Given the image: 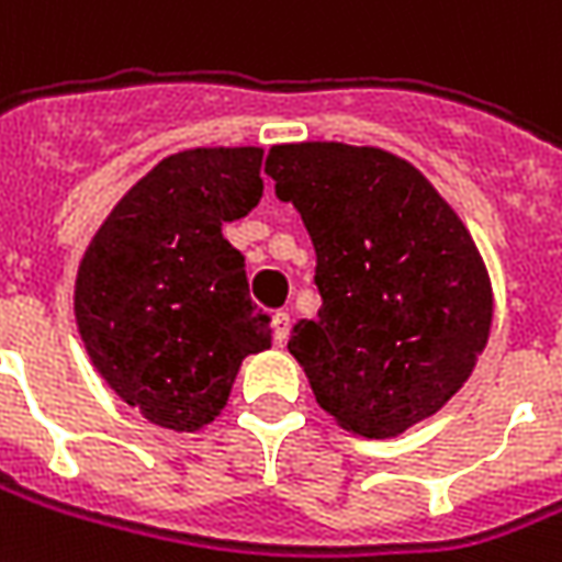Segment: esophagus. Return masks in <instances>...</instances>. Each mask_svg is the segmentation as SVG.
Returning <instances> with one entry per match:
<instances>
[{
	"label": "esophagus",
	"mask_w": 562,
	"mask_h": 562,
	"mask_svg": "<svg viewBox=\"0 0 562 562\" xmlns=\"http://www.w3.org/2000/svg\"><path fill=\"white\" fill-rule=\"evenodd\" d=\"M289 328H292V316L280 310V313H273V340L277 344H285L289 340Z\"/></svg>",
	"instance_id": "34e87169"
}]
</instances>
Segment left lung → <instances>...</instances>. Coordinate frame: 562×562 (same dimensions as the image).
<instances>
[{
    "label": "left lung",
    "instance_id": "8db88e82",
    "mask_svg": "<svg viewBox=\"0 0 562 562\" xmlns=\"http://www.w3.org/2000/svg\"><path fill=\"white\" fill-rule=\"evenodd\" d=\"M265 172L316 249L322 307L289 352L319 407L362 438H398L472 376L493 285L469 227L429 179L374 145H270Z\"/></svg>",
    "mask_w": 562,
    "mask_h": 562
}]
</instances>
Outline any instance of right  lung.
<instances>
[{
  "mask_svg": "<svg viewBox=\"0 0 562 562\" xmlns=\"http://www.w3.org/2000/svg\"><path fill=\"white\" fill-rule=\"evenodd\" d=\"M261 155L218 145L164 158L112 206L78 261L76 322L90 364L160 429H206L243 359L270 347L243 255L222 234L258 206Z\"/></svg>",
  "mask_w": 562,
  "mask_h": 562,
  "instance_id": "1",
  "label": "right lung"
}]
</instances>
